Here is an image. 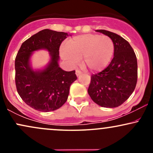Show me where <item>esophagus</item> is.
Here are the masks:
<instances>
[{"instance_id": "obj_1", "label": "esophagus", "mask_w": 153, "mask_h": 153, "mask_svg": "<svg viewBox=\"0 0 153 153\" xmlns=\"http://www.w3.org/2000/svg\"><path fill=\"white\" fill-rule=\"evenodd\" d=\"M82 73V72L80 71H79V70H76V71H75V74H76L77 76H79L80 74Z\"/></svg>"}]
</instances>
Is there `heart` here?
I'll return each instance as SVG.
<instances>
[{"label":"heart","mask_w":153,"mask_h":153,"mask_svg":"<svg viewBox=\"0 0 153 153\" xmlns=\"http://www.w3.org/2000/svg\"><path fill=\"white\" fill-rule=\"evenodd\" d=\"M114 50V43L109 36L88 34L70 39L62 56L72 65L82 59L84 67L91 72H99L109 64Z\"/></svg>","instance_id":"obj_1"}]
</instances>
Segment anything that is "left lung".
<instances>
[{"label": "left lung", "mask_w": 153, "mask_h": 153, "mask_svg": "<svg viewBox=\"0 0 153 153\" xmlns=\"http://www.w3.org/2000/svg\"><path fill=\"white\" fill-rule=\"evenodd\" d=\"M114 43V58L107 68L91 78L88 93L99 106L114 108L122 105L134 91L137 81V61L127 40L111 31L96 30Z\"/></svg>", "instance_id": "left-lung-1"}]
</instances>
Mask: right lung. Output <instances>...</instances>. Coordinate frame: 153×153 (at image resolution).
<instances>
[{
	"label": "right lung",
	"mask_w": 153,
	"mask_h": 153,
	"mask_svg": "<svg viewBox=\"0 0 153 153\" xmlns=\"http://www.w3.org/2000/svg\"><path fill=\"white\" fill-rule=\"evenodd\" d=\"M68 33L43 29L22 43L15 59L17 92L28 106L42 112L54 111L66 102L70 86L77 79L75 71L67 72L59 67V50ZM45 48L51 56L48 66L34 71L29 58L34 51Z\"/></svg>",
	"instance_id": "obj_1"
}]
</instances>
